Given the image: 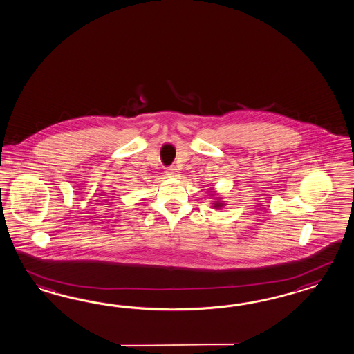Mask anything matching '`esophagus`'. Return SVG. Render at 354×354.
Instances as JSON below:
<instances>
[{"label": "esophagus", "instance_id": "34e87169", "mask_svg": "<svg viewBox=\"0 0 354 354\" xmlns=\"http://www.w3.org/2000/svg\"><path fill=\"white\" fill-rule=\"evenodd\" d=\"M176 174H178V171H176V169H175L174 166H170V167H167V169H166V175H167L169 178H174V176H176Z\"/></svg>", "mask_w": 354, "mask_h": 354}]
</instances>
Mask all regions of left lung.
I'll list each match as a JSON object with an SVG mask.
<instances>
[{
  "instance_id": "8db88e82",
  "label": "left lung",
  "mask_w": 354,
  "mask_h": 354,
  "mask_svg": "<svg viewBox=\"0 0 354 354\" xmlns=\"http://www.w3.org/2000/svg\"><path fill=\"white\" fill-rule=\"evenodd\" d=\"M221 206H223V203H221V202L215 201V205H214V207H215V209H219Z\"/></svg>"
}]
</instances>
